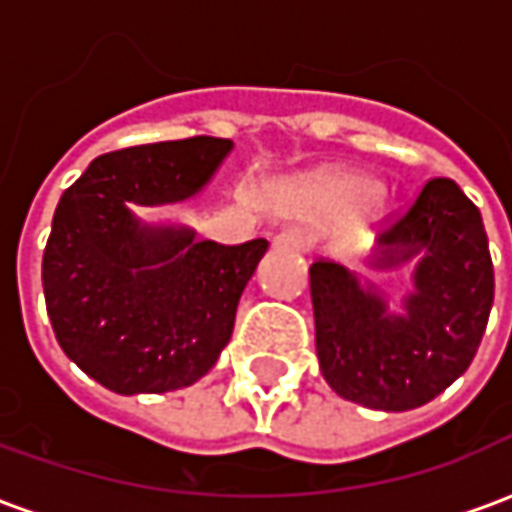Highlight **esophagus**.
Masks as SVG:
<instances>
[{
  "mask_svg": "<svg viewBox=\"0 0 512 512\" xmlns=\"http://www.w3.org/2000/svg\"><path fill=\"white\" fill-rule=\"evenodd\" d=\"M307 244H310V238L301 230H282L279 235H274V249L279 252H301Z\"/></svg>",
  "mask_w": 512,
  "mask_h": 512,
  "instance_id": "34e87169",
  "label": "esophagus"
}]
</instances>
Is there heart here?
I'll list each match as a JSON object with an SVG mask.
<instances>
[{
    "label": "heart",
    "instance_id": "b5f03b06",
    "mask_svg": "<svg viewBox=\"0 0 512 512\" xmlns=\"http://www.w3.org/2000/svg\"><path fill=\"white\" fill-rule=\"evenodd\" d=\"M307 194H310L312 208L326 219H345L365 207L366 211L359 213V222H356V235H365L367 227L381 216V200H376L378 183L362 172L323 175L312 180Z\"/></svg>",
    "mask_w": 512,
    "mask_h": 512
}]
</instances>
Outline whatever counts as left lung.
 Here are the masks:
<instances>
[{"label": "left lung", "instance_id": "obj_1", "mask_svg": "<svg viewBox=\"0 0 512 512\" xmlns=\"http://www.w3.org/2000/svg\"><path fill=\"white\" fill-rule=\"evenodd\" d=\"M376 274L411 268L400 307L340 263L310 266L315 348L326 384L351 403L408 411L472 365L494 304L483 216L450 178H433L367 260Z\"/></svg>", "mask_w": 512, "mask_h": 512}]
</instances>
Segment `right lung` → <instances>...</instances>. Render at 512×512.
Listing matches in <instances>:
<instances>
[{"label":"right lung","instance_id":"add662e5","mask_svg":"<svg viewBox=\"0 0 512 512\" xmlns=\"http://www.w3.org/2000/svg\"><path fill=\"white\" fill-rule=\"evenodd\" d=\"M230 153L233 142L216 136L106 153L54 211L43 252L51 329L65 356L117 395L197 384L230 343L266 238L224 246L131 208L197 197Z\"/></svg>","mask_w":512,"mask_h":512}]
</instances>
